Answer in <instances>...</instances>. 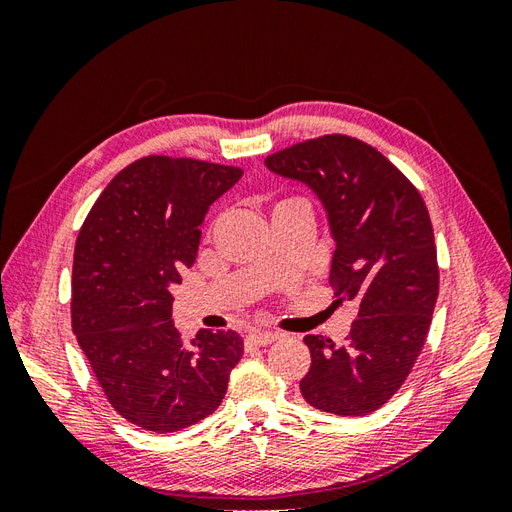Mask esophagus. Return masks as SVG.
<instances>
[{
    "instance_id": "esophagus-1",
    "label": "esophagus",
    "mask_w": 512,
    "mask_h": 512,
    "mask_svg": "<svg viewBox=\"0 0 512 512\" xmlns=\"http://www.w3.org/2000/svg\"><path fill=\"white\" fill-rule=\"evenodd\" d=\"M277 337H280V333H275V331H252L250 335H247L245 342L250 346H267V344L275 342Z\"/></svg>"
}]
</instances>
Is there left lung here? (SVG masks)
Segmentation results:
<instances>
[{"instance_id":"left-lung-1","label":"left lung","mask_w":512,"mask_h":512,"mask_svg":"<svg viewBox=\"0 0 512 512\" xmlns=\"http://www.w3.org/2000/svg\"><path fill=\"white\" fill-rule=\"evenodd\" d=\"M265 164L318 196L335 241V303L359 305L346 346L303 337L312 367L299 382L301 395L339 416L374 412L408 378L436 307L440 273L429 211L408 177L359 138L320 136Z\"/></svg>"}]
</instances>
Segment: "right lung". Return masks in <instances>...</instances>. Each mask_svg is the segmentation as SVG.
I'll return each mask as SVG.
<instances>
[{
  "mask_svg": "<svg viewBox=\"0 0 512 512\" xmlns=\"http://www.w3.org/2000/svg\"><path fill=\"white\" fill-rule=\"evenodd\" d=\"M237 166L147 156L106 185L74 247L72 331L111 406L136 427L170 433L222 404L241 361L235 331L183 344L170 288L196 260L209 207Z\"/></svg>",
  "mask_w": 512,
  "mask_h": 512,
  "instance_id": "obj_1",
  "label": "right lung"
}]
</instances>
